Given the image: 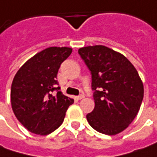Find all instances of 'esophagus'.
Wrapping results in <instances>:
<instances>
[{
    "label": "esophagus",
    "instance_id": "esophagus-1",
    "mask_svg": "<svg viewBox=\"0 0 157 157\" xmlns=\"http://www.w3.org/2000/svg\"><path fill=\"white\" fill-rule=\"evenodd\" d=\"M84 98H85V96H84V95H79V96H77V97H76V100H82V99H84Z\"/></svg>",
    "mask_w": 157,
    "mask_h": 157
}]
</instances>
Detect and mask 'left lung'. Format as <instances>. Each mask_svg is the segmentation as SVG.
<instances>
[{"label":"left lung","instance_id":"left-lung-1","mask_svg":"<svg viewBox=\"0 0 157 157\" xmlns=\"http://www.w3.org/2000/svg\"><path fill=\"white\" fill-rule=\"evenodd\" d=\"M78 54L91 71L95 102L86 115L90 126L114 136L125 130L140 110L144 88L136 67L120 52L104 45L83 47Z\"/></svg>","mask_w":157,"mask_h":157}]
</instances>
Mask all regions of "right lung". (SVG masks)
<instances>
[{
  "mask_svg": "<svg viewBox=\"0 0 157 157\" xmlns=\"http://www.w3.org/2000/svg\"><path fill=\"white\" fill-rule=\"evenodd\" d=\"M69 47H49L26 61L14 77L10 100L15 117L29 132L47 136L63 123L74 100L59 91L57 75ZM57 94H52L53 90Z\"/></svg>",
  "mask_w": 157,
  "mask_h": 157,
  "instance_id": "right-lung-1",
  "label": "right lung"
}]
</instances>
